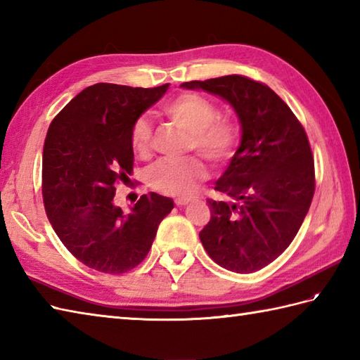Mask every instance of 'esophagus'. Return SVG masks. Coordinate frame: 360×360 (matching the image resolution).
<instances>
[{"mask_svg":"<svg viewBox=\"0 0 360 360\" xmlns=\"http://www.w3.org/2000/svg\"><path fill=\"white\" fill-rule=\"evenodd\" d=\"M193 198H188V196H184V198H176L174 200V204L178 205V207H182V205H186V204H188L190 201H192Z\"/></svg>","mask_w":360,"mask_h":360,"instance_id":"1","label":"esophagus"}]
</instances>
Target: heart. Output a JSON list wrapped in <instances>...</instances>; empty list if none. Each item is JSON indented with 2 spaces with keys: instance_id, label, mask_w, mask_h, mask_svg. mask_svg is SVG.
I'll return each instance as SVG.
<instances>
[{
  "instance_id": "obj_1",
  "label": "heart",
  "mask_w": 360,
  "mask_h": 360,
  "mask_svg": "<svg viewBox=\"0 0 360 360\" xmlns=\"http://www.w3.org/2000/svg\"><path fill=\"white\" fill-rule=\"evenodd\" d=\"M164 116L190 134L188 148L196 150L215 165L233 156L238 145L240 127L232 116L218 114V106L200 94H181L162 108ZM131 148L141 159L150 156L151 127L141 117L131 129ZM207 178V167L200 158L160 160L150 170V184L164 195H184Z\"/></svg>"
}]
</instances>
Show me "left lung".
I'll use <instances>...</instances> for the list:
<instances>
[{
  "mask_svg": "<svg viewBox=\"0 0 360 360\" xmlns=\"http://www.w3.org/2000/svg\"><path fill=\"white\" fill-rule=\"evenodd\" d=\"M223 98L235 110L241 142L209 200L210 221L200 232L210 258L227 271L250 274L280 257L300 229L314 196V159L294 112L263 83L243 75L181 85Z\"/></svg>",
  "mask_w": 360,
  "mask_h": 360,
  "instance_id": "1",
  "label": "left lung"
}]
</instances>
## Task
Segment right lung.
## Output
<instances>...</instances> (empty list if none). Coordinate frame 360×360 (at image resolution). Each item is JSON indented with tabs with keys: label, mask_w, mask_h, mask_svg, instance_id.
<instances>
[{
	"label": "right lung",
	"mask_w": 360,
	"mask_h": 360,
	"mask_svg": "<svg viewBox=\"0 0 360 360\" xmlns=\"http://www.w3.org/2000/svg\"><path fill=\"white\" fill-rule=\"evenodd\" d=\"M168 89L96 83L60 111L43 147V202L71 254L103 274L131 271L147 257L173 200L150 192L125 213L116 184L133 172L131 129Z\"/></svg>",
	"instance_id": "obj_1"
}]
</instances>
